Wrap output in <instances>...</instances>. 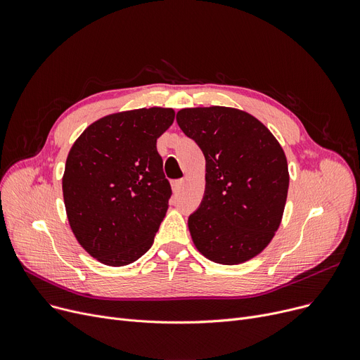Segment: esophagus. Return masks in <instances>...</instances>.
I'll use <instances>...</instances> for the list:
<instances>
[{
  "instance_id": "obj_1",
  "label": "esophagus",
  "mask_w": 360,
  "mask_h": 360,
  "mask_svg": "<svg viewBox=\"0 0 360 360\" xmlns=\"http://www.w3.org/2000/svg\"><path fill=\"white\" fill-rule=\"evenodd\" d=\"M182 185H184V179H176V181H174V182H172V190H174V193H179Z\"/></svg>"
}]
</instances>
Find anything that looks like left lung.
Here are the masks:
<instances>
[{
  "mask_svg": "<svg viewBox=\"0 0 360 360\" xmlns=\"http://www.w3.org/2000/svg\"><path fill=\"white\" fill-rule=\"evenodd\" d=\"M176 122L205 158V191L188 217L195 248L233 266L271 242L285 212L289 169L270 129L251 113L226 106L186 108Z\"/></svg>",
  "mask_w": 360,
  "mask_h": 360,
  "instance_id": "left-lung-1",
  "label": "left lung"
}]
</instances>
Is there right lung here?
<instances>
[{
  "instance_id": "right-lung-1",
  "label": "right lung",
  "mask_w": 360,
  "mask_h": 360,
  "mask_svg": "<svg viewBox=\"0 0 360 360\" xmlns=\"http://www.w3.org/2000/svg\"><path fill=\"white\" fill-rule=\"evenodd\" d=\"M170 108L112 113L89 125L72 144L63 176L71 231L106 266L144 255L172 195L158 139L172 125Z\"/></svg>"
}]
</instances>
